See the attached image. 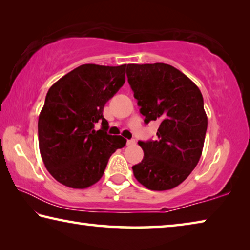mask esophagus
Instances as JSON below:
<instances>
[{"instance_id": "obj_1", "label": "esophagus", "mask_w": 250, "mask_h": 250, "mask_svg": "<svg viewBox=\"0 0 250 250\" xmlns=\"http://www.w3.org/2000/svg\"><path fill=\"white\" fill-rule=\"evenodd\" d=\"M126 145L133 146V145H135V141L133 140V139H132V140H128V141H126Z\"/></svg>"}]
</instances>
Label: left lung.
Listing matches in <instances>:
<instances>
[{"label": "left lung", "instance_id": "obj_1", "mask_svg": "<svg viewBox=\"0 0 250 250\" xmlns=\"http://www.w3.org/2000/svg\"><path fill=\"white\" fill-rule=\"evenodd\" d=\"M126 77L145 122L158 121V139L139 141L143 160L134 177L152 191L176 188L197 166L204 146L207 116L198 87L171 65L129 64Z\"/></svg>", "mask_w": 250, "mask_h": 250}]
</instances>
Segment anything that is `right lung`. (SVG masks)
Segmentation results:
<instances>
[{
	"label": "right lung",
	"instance_id": "obj_1",
	"mask_svg": "<svg viewBox=\"0 0 250 250\" xmlns=\"http://www.w3.org/2000/svg\"><path fill=\"white\" fill-rule=\"evenodd\" d=\"M125 69L84 64L49 88L39 118V145L46 168L62 185H94L113 152L125 146L121 135L107 133L103 115L105 103L124 86ZM97 122H102L98 131Z\"/></svg>",
	"mask_w": 250,
	"mask_h": 250
}]
</instances>
